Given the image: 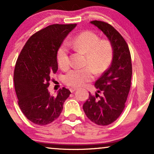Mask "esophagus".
<instances>
[{
  "label": "esophagus",
  "instance_id": "34e87169",
  "mask_svg": "<svg viewBox=\"0 0 154 154\" xmlns=\"http://www.w3.org/2000/svg\"><path fill=\"white\" fill-rule=\"evenodd\" d=\"M78 88H70V91H71V92H73L74 91H75Z\"/></svg>",
  "mask_w": 154,
  "mask_h": 154
}]
</instances>
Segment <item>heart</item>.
I'll return each mask as SVG.
<instances>
[{
  "mask_svg": "<svg viewBox=\"0 0 154 154\" xmlns=\"http://www.w3.org/2000/svg\"><path fill=\"white\" fill-rule=\"evenodd\" d=\"M67 44L75 51L85 54V66L83 69H74L65 75L64 82L71 87H81L94 79L96 74H102L108 70L112 62L113 48L109 40H100L96 33L85 31L69 39ZM57 60L59 66L63 70L70 65L69 48L63 43L58 48Z\"/></svg>",
  "mask_w": 154,
  "mask_h": 154,
  "instance_id": "heart-1",
  "label": "heart"
}]
</instances>
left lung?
Masks as SVG:
<instances>
[{
	"mask_svg": "<svg viewBox=\"0 0 154 154\" xmlns=\"http://www.w3.org/2000/svg\"><path fill=\"white\" fill-rule=\"evenodd\" d=\"M90 23L102 31L112 44L113 57L108 70L94 83L97 89L95 97L89 92V99L83 107L90 121L97 125H107L114 122L125 108L131 85V56L125 41L111 25L97 20Z\"/></svg>",
	"mask_w": 154,
	"mask_h": 154,
	"instance_id": "1",
	"label": "left lung"
}]
</instances>
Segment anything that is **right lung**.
<instances>
[{
	"instance_id": "right-lung-1",
	"label": "right lung",
	"mask_w": 154,
	"mask_h": 154,
	"mask_svg": "<svg viewBox=\"0 0 154 154\" xmlns=\"http://www.w3.org/2000/svg\"><path fill=\"white\" fill-rule=\"evenodd\" d=\"M76 25L52 24L38 31L27 41L17 60L14 83L19 106L36 125H48L57 119L70 95L69 90L63 88L52 96L48 87L50 74L58 69V48Z\"/></svg>"
}]
</instances>
